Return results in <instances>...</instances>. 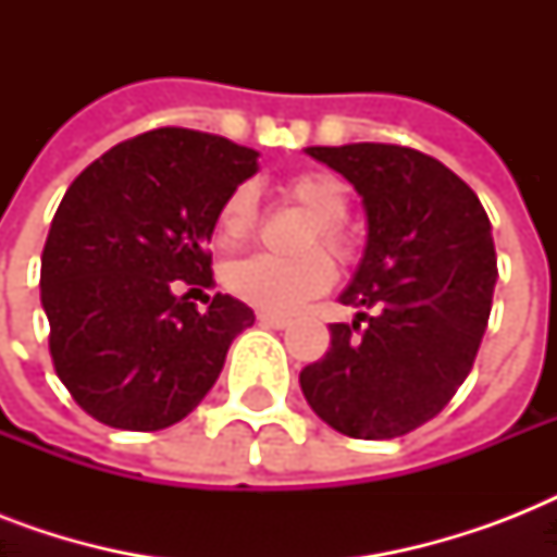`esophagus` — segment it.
Masks as SVG:
<instances>
[{"label": "esophagus", "mask_w": 557, "mask_h": 557, "mask_svg": "<svg viewBox=\"0 0 557 557\" xmlns=\"http://www.w3.org/2000/svg\"><path fill=\"white\" fill-rule=\"evenodd\" d=\"M257 321L262 323V326H271V330H286L288 323H292V318L288 314H274V312H257Z\"/></svg>", "instance_id": "esophagus-1"}]
</instances>
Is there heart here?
I'll use <instances>...</instances> for the list:
<instances>
[{"instance_id":"b5f03b06","label":"heart","mask_w":557,"mask_h":557,"mask_svg":"<svg viewBox=\"0 0 557 557\" xmlns=\"http://www.w3.org/2000/svg\"><path fill=\"white\" fill-rule=\"evenodd\" d=\"M283 196L304 208L312 219L297 248L304 253L277 257V253H251L231 262L222 274L225 288L243 304L262 312H292L306 300L323 295L335 280L332 260L349 262L356 257V239L344 225L349 210V187L323 170H300L283 182ZM257 227V190L236 185L219 201L213 219V236L219 248L243 245ZM321 247L325 255L317 251Z\"/></svg>"}]
</instances>
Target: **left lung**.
Listing matches in <instances>:
<instances>
[{
    "mask_svg": "<svg viewBox=\"0 0 557 557\" xmlns=\"http://www.w3.org/2000/svg\"><path fill=\"white\" fill-rule=\"evenodd\" d=\"M356 185L367 251L341 295L358 321L300 370L306 401L352 440H393L431 422L474 367L497 283L492 222L442 161L398 144L309 147Z\"/></svg>",
    "mask_w": 557,
    "mask_h": 557,
    "instance_id": "1",
    "label": "left lung"
}]
</instances>
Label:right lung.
<instances>
[{"instance_id": "right-lung-1", "label": "right lung", "mask_w": 557, "mask_h": 557, "mask_svg": "<svg viewBox=\"0 0 557 557\" xmlns=\"http://www.w3.org/2000/svg\"><path fill=\"white\" fill-rule=\"evenodd\" d=\"M257 173V152L161 126L91 161L65 190L42 248L51 361L77 405L121 431L182 422L219 379L253 312L210 288L219 201ZM190 288V292H193Z\"/></svg>"}]
</instances>
